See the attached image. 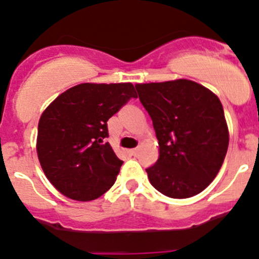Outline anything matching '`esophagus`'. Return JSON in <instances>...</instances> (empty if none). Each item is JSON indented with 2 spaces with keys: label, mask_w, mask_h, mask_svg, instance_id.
Wrapping results in <instances>:
<instances>
[{
  "label": "esophagus",
  "mask_w": 259,
  "mask_h": 259,
  "mask_svg": "<svg viewBox=\"0 0 259 259\" xmlns=\"http://www.w3.org/2000/svg\"><path fill=\"white\" fill-rule=\"evenodd\" d=\"M129 152H130V154L134 155V157H135V155H138V153H139V148H135V149L129 150Z\"/></svg>",
  "instance_id": "obj_1"
}]
</instances>
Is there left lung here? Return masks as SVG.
<instances>
[{
    "label": "left lung",
    "instance_id": "left-lung-1",
    "mask_svg": "<svg viewBox=\"0 0 259 259\" xmlns=\"http://www.w3.org/2000/svg\"><path fill=\"white\" fill-rule=\"evenodd\" d=\"M152 117L159 157L147 168L155 190L172 199L204 191L222 168L229 130L219 97L190 79L135 84Z\"/></svg>",
    "mask_w": 259,
    "mask_h": 259
}]
</instances>
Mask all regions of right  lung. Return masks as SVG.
I'll use <instances>...</instances> for the list:
<instances>
[{
    "mask_svg": "<svg viewBox=\"0 0 259 259\" xmlns=\"http://www.w3.org/2000/svg\"><path fill=\"white\" fill-rule=\"evenodd\" d=\"M132 97V83H81L60 94L41 114L36 153L45 176L62 195L99 199L112 187L122 160L109 143L107 120Z\"/></svg>",
    "mask_w": 259,
    "mask_h": 259,
    "instance_id": "1",
    "label": "right lung"
}]
</instances>
